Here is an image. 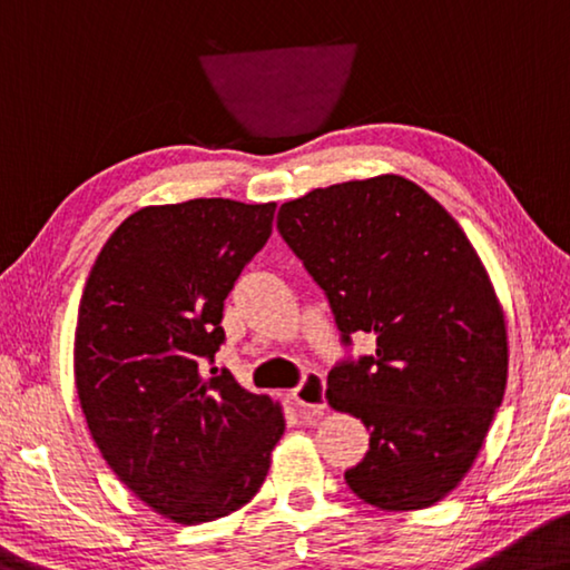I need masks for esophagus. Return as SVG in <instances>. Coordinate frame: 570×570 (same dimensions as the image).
<instances>
[{"label": "esophagus", "instance_id": "esophagus-1", "mask_svg": "<svg viewBox=\"0 0 570 570\" xmlns=\"http://www.w3.org/2000/svg\"><path fill=\"white\" fill-rule=\"evenodd\" d=\"M324 391H327V385H324V377L320 373H306L302 377V383L292 391V399L302 411L317 415V413L327 409V399H324Z\"/></svg>", "mask_w": 570, "mask_h": 570}]
</instances>
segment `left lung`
Instances as JSON below:
<instances>
[{
  "instance_id": "obj_1",
  "label": "left lung",
  "mask_w": 570,
  "mask_h": 570,
  "mask_svg": "<svg viewBox=\"0 0 570 570\" xmlns=\"http://www.w3.org/2000/svg\"><path fill=\"white\" fill-rule=\"evenodd\" d=\"M276 228L327 294L342 345L375 352L330 370L327 401L370 431L345 472L360 500L423 510L464 480L508 385V330L459 223L399 175L320 187Z\"/></svg>"
}]
</instances>
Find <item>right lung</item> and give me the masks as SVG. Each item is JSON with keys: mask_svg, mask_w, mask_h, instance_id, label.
I'll return each mask as SVG.
<instances>
[{"mask_svg": "<svg viewBox=\"0 0 570 570\" xmlns=\"http://www.w3.org/2000/svg\"><path fill=\"white\" fill-rule=\"evenodd\" d=\"M276 203L149 205L98 253L80 296L76 387L114 474L161 518L200 525L253 500L282 405L215 363L223 302L271 236Z\"/></svg>", "mask_w": 570, "mask_h": 570, "instance_id": "right-lung-1", "label": "right lung"}]
</instances>
